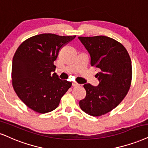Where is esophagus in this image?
I'll return each instance as SVG.
<instances>
[{"mask_svg": "<svg viewBox=\"0 0 148 148\" xmlns=\"http://www.w3.org/2000/svg\"><path fill=\"white\" fill-rule=\"evenodd\" d=\"M79 85V84H77V82H73V84H72L73 86H78Z\"/></svg>", "mask_w": 148, "mask_h": 148, "instance_id": "34e87169", "label": "esophagus"}]
</instances>
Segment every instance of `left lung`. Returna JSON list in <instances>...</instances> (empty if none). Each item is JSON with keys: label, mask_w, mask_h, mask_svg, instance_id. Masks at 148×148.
<instances>
[{"label": "left lung", "mask_w": 148, "mask_h": 148, "mask_svg": "<svg viewBox=\"0 0 148 148\" xmlns=\"http://www.w3.org/2000/svg\"><path fill=\"white\" fill-rule=\"evenodd\" d=\"M90 56L91 66L99 72L97 86L86 84V95L79 101L84 112L99 116L116 108L130 90L132 77V62L123 45L104 36L78 37Z\"/></svg>", "instance_id": "1"}]
</instances>
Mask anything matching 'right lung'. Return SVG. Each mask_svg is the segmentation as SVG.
Wrapping results in <instances>:
<instances>
[{"label":"right lung","instance_id":"add662e5","mask_svg":"<svg viewBox=\"0 0 148 148\" xmlns=\"http://www.w3.org/2000/svg\"><path fill=\"white\" fill-rule=\"evenodd\" d=\"M76 36L42 34L32 36L18 47L12 61V82L20 99L36 112L56 108L72 83L61 80L53 62L60 49Z\"/></svg>","mask_w":148,"mask_h":148}]
</instances>
